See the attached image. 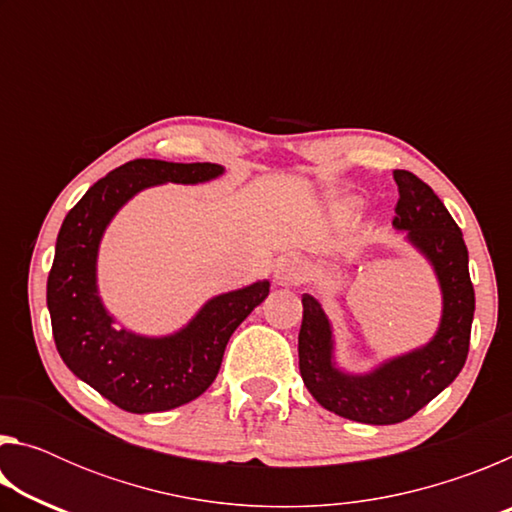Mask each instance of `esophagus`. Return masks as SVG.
I'll return each instance as SVG.
<instances>
[{"mask_svg":"<svg viewBox=\"0 0 512 512\" xmlns=\"http://www.w3.org/2000/svg\"><path fill=\"white\" fill-rule=\"evenodd\" d=\"M307 266L298 257H282L275 266V284L280 287H298L305 282Z\"/></svg>","mask_w":512,"mask_h":512,"instance_id":"34e87169","label":"esophagus"}]
</instances>
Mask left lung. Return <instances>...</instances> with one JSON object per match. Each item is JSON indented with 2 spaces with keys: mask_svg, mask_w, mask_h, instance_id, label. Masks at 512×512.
I'll list each match as a JSON object with an SVG mask.
<instances>
[{
  "mask_svg": "<svg viewBox=\"0 0 512 512\" xmlns=\"http://www.w3.org/2000/svg\"><path fill=\"white\" fill-rule=\"evenodd\" d=\"M393 178L400 192L395 230H404L406 241L427 257L443 293V316L433 339L379 363L375 370L352 375L336 366L332 323L320 302L311 293H302L298 334L302 381L327 411L363 424L409 420L443 393L465 366L474 318V287L461 228L415 173L395 169Z\"/></svg>",
  "mask_w": 512,
  "mask_h": 512,
  "instance_id": "obj_1",
  "label": "left lung"
}]
</instances>
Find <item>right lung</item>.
Listing matches in <instances>:
<instances>
[{"label": "right lung", "instance_id": "1", "mask_svg": "<svg viewBox=\"0 0 512 512\" xmlns=\"http://www.w3.org/2000/svg\"><path fill=\"white\" fill-rule=\"evenodd\" d=\"M225 169L212 162L131 160L94 183L67 212L47 280V307L60 359L76 377L128 413H158L196 400L219 375L225 345L268 296L271 282L207 300L169 336L117 329L97 287L99 244L108 223L142 189L198 185Z\"/></svg>", "mask_w": 512, "mask_h": 512}]
</instances>
